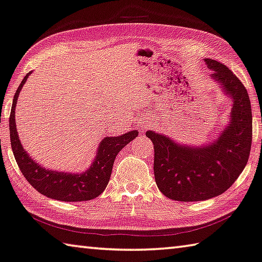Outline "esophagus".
<instances>
[{"label":"esophagus","mask_w":262,"mask_h":262,"mask_svg":"<svg viewBox=\"0 0 262 262\" xmlns=\"http://www.w3.org/2000/svg\"><path fill=\"white\" fill-rule=\"evenodd\" d=\"M149 125H151V123H149V121H147V122H144V123H143V125H141V127H140V130H141V131L146 130L147 127H149Z\"/></svg>","instance_id":"obj_1"}]
</instances>
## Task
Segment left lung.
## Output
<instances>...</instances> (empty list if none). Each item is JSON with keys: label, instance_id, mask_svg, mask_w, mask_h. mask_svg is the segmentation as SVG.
Returning <instances> with one entry per match:
<instances>
[{"label": "left lung", "instance_id": "left-lung-1", "mask_svg": "<svg viewBox=\"0 0 262 262\" xmlns=\"http://www.w3.org/2000/svg\"><path fill=\"white\" fill-rule=\"evenodd\" d=\"M211 79L233 103L230 122L212 143L186 146L165 135L146 132L154 146V178L165 196L181 202L212 199L232 186L248 161L252 109L246 88L223 63L204 59Z\"/></svg>", "mask_w": 262, "mask_h": 262}]
</instances>
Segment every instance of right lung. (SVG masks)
Listing matches in <instances>:
<instances>
[{
  "mask_svg": "<svg viewBox=\"0 0 262 262\" xmlns=\"http://www.w3.org/2000/svg\"><path fill=\"white\" fill-rule=\"evenodd\" d=\"M30 74L31 73H28L24 76L19 87L17 88L9 118L11 148L17 165L34 189L50 199L65 202H80L95 199L102 194L109 182L116 156L138 136V131L132 130L117 137H105L100 143L93 164L82 173L72 174L46 169L45 167L38 165V162L31 159V157L24 151L16 128L15 108L17 98Z\"/></svg>",
  "mask_w": 262,
  "mask_h": 262,
  "instance_id": "add662e5",
  "label": "right lung"
}]
</instances>
